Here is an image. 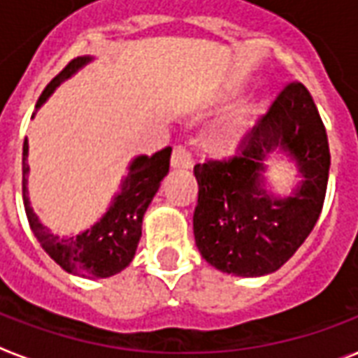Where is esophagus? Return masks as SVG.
<instances>
[{
    "label": "esophagus",
    "instance_id": "34e87169",
    "mask_svg": "<svg viewBox=\"0 0 358 358\" xmlns=\"http://www.w3.org/2000/svg\"><path fill=\"white\" fill-rule=\"evenodd\" d=\"M194 164V158H192V152L185 145H177L173 148V154H171V166L173 168H185L189 169L192 168Z\"/></svg>",
    "mask_w": 358,
    "mask_h": 358
}]
</instances>
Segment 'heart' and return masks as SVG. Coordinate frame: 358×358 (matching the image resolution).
Wrapping results in <instances>:
<instances>
[{
  "mask_svg": "<svg viewBox=\"0 0 358 358\" xmlns=\"http://www.w3.org/2000/svg\"><path fill=\"white\" fill-rule=\"evenodd\" d=\"M250 125H252V114L248 110L236 112L231 118L223 120V122L211 131V147L217 148L221 152L233 150L240 141H242V137H244V133L248 131Z\"/></svg>",
  "mask_w": 358,
  "mask_h": 358,
  "instance_id": "1",
  "label": "heart"
}]
</instances>
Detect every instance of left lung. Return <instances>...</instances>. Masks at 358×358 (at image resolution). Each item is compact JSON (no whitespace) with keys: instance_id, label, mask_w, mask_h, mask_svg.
Segmentation results:
<instances>
[{"instance_id":"8db88e82","label":"left lung","mask_w":358,"mask_h":358,"mask_svg":"<svg viewBox=\"0 0 358 358\" xmlns=\"http://www.w3.org/2000/svg\"><path fill=\"white\" fill-rule=\"evenodd\" d=\"M280 148L304 181L288 199L262 189V162ZM330 171L328 137L317 104L301 82H289L231 158L194 166L198 204L194 240L206 262L236 276H263L288 262L322 211Z\"/></svg>"}]
</instances>
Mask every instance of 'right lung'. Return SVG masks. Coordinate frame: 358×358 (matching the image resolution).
Returning a JSON list of instances; mask_svg holds the SVG:
<instances>
[{"label": "right lung", "instance_id": "add662e5", "mask_svg": "<svg viewBox=\"0 0 358 358\" xmlns=\"http://www.w3.org/2000/svg\"><path fill=\"white\" fill-rule=\"evenodd\" d=\"M91 57H78L64 66L47 83L41 96L38 99V108L45 103V99L55 91V87L66 78L87 64ZM28 141L22 147V200L30 229L36 238L45 250L55 263H59L66 273L85 276V278H106L120 273L135 257V250L141 238L143 215L148 204L152 202L154 194L160 189V182L169 171V156L171 147L158 150L152 156H137L129 166L122 189L112 200V206L95 225L90 227L82 234L70 238H59L49 233V229L40 223L38 215L34 213L28 189H26V176H28Z\"/></svg>", "mask_w": 358, "mask_h": 358}]
</instances>
